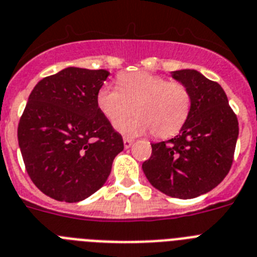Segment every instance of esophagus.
I'll use <instances>...</instances> for the list:
<instances>
[{"instance_id":"obj_1","label":"esophagus","mask_w":257,"mask_h":257,"mask_svg":"<svg viewBox=\"0 0 257 257\" xmlns=\"http://www.w3.org/2000/svg\"><path fill=\"white\" fill-rule=\"evenodd\" d=\"M133 145V140L132 139H128V137H124V146L126 149L131 148Z\"/></svg>"}]
</instances>
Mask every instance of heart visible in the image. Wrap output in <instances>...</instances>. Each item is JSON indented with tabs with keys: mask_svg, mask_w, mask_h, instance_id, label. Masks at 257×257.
Wrapping results in <instances>:
<instances>
[{
	"mask_svg": "<svg viewBox=\"0 0 257 257\" xmlns=\"http://www.w3.org/2000/svg\"><path fill=\"white\" fill-rule=\"evenodd\" d=\"M117 85L118 88L108 85L99 88L96 104L112 124L119 121L116 126L124 135L152 132L157 139H169L188 121L193 98L184 83L137 72L120 74ZM132 110L136 112L135 117L122 120Z\"/></svg>",
	"mask_w": 257,
	"mask_h": 257,
	"instance_id": "b5f03b06",
	"label": "heart"
}]
</instances>
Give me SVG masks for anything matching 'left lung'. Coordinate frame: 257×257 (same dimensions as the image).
<instances>
[{
	"instance_id": "left-lung-1",
	"label": "left lung",
	"mask_w": 257,
	"mask_h": 257,
	"mask_svg": "<svg viewBox=\"0 0 257 257\" xmlns=\"http://www.w3.org/2000/svg\"><path fill=\"white\" fill-rule=\"evenodd\" d=\"M172 77L191 90V116L176 137L152 144V157L142 170L165 195L193 198L215 188L231 169L238 118L217 82L191 69Z\"/></svg>"
}]
</instances>
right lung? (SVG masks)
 <instances>
[{
  "mask_svg": "<svg viewBox=\"0 0 257 257\" xmlns=\"http://www.w3.org/2000/svg\"><path fill=\"white\" fill-rule=\"evenodd\" d=\"M109 73L66 68L34 87L18 124V142L27 174L44 195L57 201L85 200L108 179L124 149L96 104Z\"/></svg>",
  "mask_w": 257,
  "mask_h": 257,
  "instance_id": "1",
  "label": "right lung"
}]
</instances>
